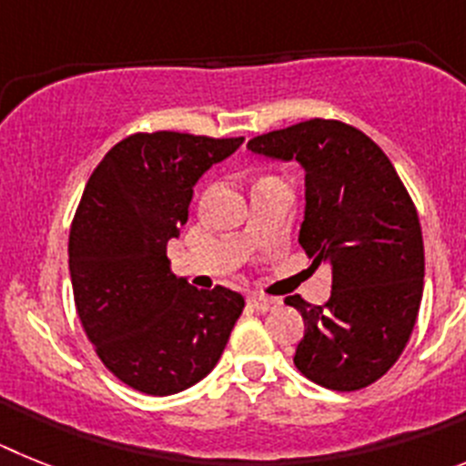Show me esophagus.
<instances>
[{
    "label": "esophagus",
    "instance_id": "esophagus-1",
    "mask_svg": "<svg viewBox=\"0 0 466 466\" xmlns=\"http://www.w3.org/2000/svg\"><path fill=\"white\" fill-rule=\"evenodd\" d=\"M248 302H250V307H253V309H258V311H269V309H274V307H279V298H269V295H260V293H253L248 298Z\"/></svg>",
    "mask_w": 466,
    "mask_h": 466
}]
</instances>
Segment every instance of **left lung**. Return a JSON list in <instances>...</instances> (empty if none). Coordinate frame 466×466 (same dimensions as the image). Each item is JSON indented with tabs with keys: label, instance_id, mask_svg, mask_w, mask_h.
<instances>
[{
	"label": "left lung",
	"instance_id": "left-lung-1",
	"mask_svg": "<svg viewBox=\"0 0 466 466\" xmlns=\"http://www.w3.org/2000/svg\"><path fill=\"white\" fill-rule=\"evenodd\" d=\"M248 149L305 168L298 241L311 265L333 269L326 305L286 298L305 321L293 363L326 390H363L394 366L418 321L424 246L410 194L382 149L342 121H300Z\"/></svg>",
	"mask_w": 466,
	"mask_h": 466
}]
</instances>
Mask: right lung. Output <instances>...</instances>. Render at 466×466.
<instances>
[{
    "label": "right lung",
    "mask_w": 466,
    "mask_h": 466,
    "mask_svg": "<svg viewBox=\"0 0 466 466\" xmlns=\"http://www.w3.org/2000/svg\"><path fill=\"white\" fill-rule=\"evenodd\" d=\"M241 143L133 133L84 187L67 248L76 314L105 368L143 394H177L204 380L244 311L241 293L194 289L166 258V244L187 222L197 180Z\"/></svg>",
    "instance_id": "1"
}]
</instances>
